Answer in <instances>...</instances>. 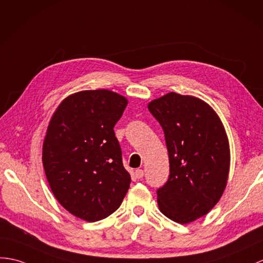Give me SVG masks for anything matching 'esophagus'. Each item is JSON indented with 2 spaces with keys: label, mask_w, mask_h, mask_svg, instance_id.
I'll return each mask as SVG.
<instances>
[{
  "label": "esophagus",
  "mask_w": 263,
  "mask_h": 263,
  "mask_svg": "<svg viewBox=\"0 0 263 263\" xmlns=\"http://www.w3.org/2000/svg\"><path fill=\"white\" fill-rule=\"evenodd\" d=\"M134 175H136V178L137 179H141V178H143L144 173H143L142 169H137L136 173H134Z\"/></svg>",
  "instance_id": "esophagus-1"
}]
</instances>
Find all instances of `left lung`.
Returning <instances> with one entry per match:
<instances>
[{"mask_svg":"<svg viewBox=\"0 0 263 263\" xmlns=\"http://www.w3.org/2000/svg\"><path fill=\"white\" fill-rule=\"evenodd\" d=\"M148 108L161 125L169 155V178L158 188V205L174 222L206 215L221 198L230 170V148L221 120L194 96L169 93Z\"/></svg>","mask_w":263,"mask_h":263,"instance_id":"8db88e82","label":"left lung"}]
</instances>
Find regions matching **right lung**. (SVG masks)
I'll return each mask as SVG.
<instances>
[{"label":"right lung","instance_id":"obj_1","mask_svg":"<svg viewBox=\"0 0 263 263\" xmlns=\"http://www.w3.org/2000/svg\"><path fill=\"white\" fill-rule=\"evenodd\" d=\"M127 105L107 89L65 99L49 123L42 148L45 173L54 197L87 222L117 211L130 187L114 125Z\"/></svg>","mask_w":263,"mask_h":263}]
</instances>
